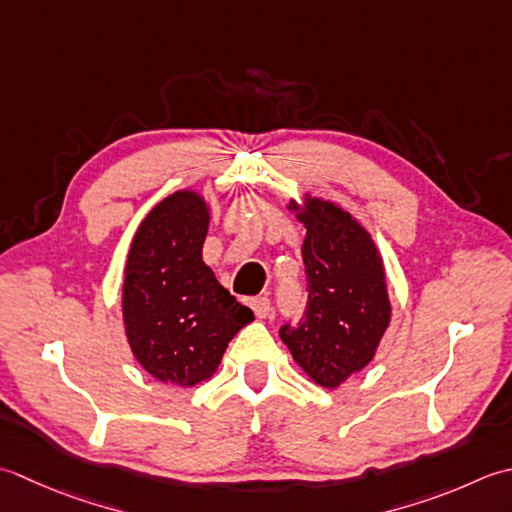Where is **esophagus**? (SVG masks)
Instances as JSON below:
<instances>
[{
  "label": "esophagus",
  "instance_id": "esophagus-1",
  "mask_svg": "<svg viewBox=\"0 0 512 512\" xmlns=\"http://www.w3.org/2000/svg\"><path fill=\"white\" fill-rule=\"evenodd\" d=\"M249 307L254 309V314L258 318H267L269 311H271V302H269L267 296H256V298L249 300Z\"/></svg>",
  "mask_w": 512,
  "mask_h": 512
}]
</instances>
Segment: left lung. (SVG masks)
Listing matches in <instances>:
<instances>
[{
  "instance_id": "8db88e82",
  "label": "left lung",
  "mask_w": 512,
  "mask_h": 512,
  "mask_svg": "<svg viewBox=\"0 0 512 512\" xmlns=\"http://www.w3.org/2000/svg\"><path fill=\"white\" fill-rule=\"evenodd\" d=\"M289 210L307 229V307L296 327H280V338L311 380L336 389L373 360L389 327L382 256L367 229L336 203L305 196V205L291 201Z\"/></svg>"
}]
</instances>
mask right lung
I'll use <instances>...</instances> for the list:
<instances>
[{
  "label": "right lung",
  "mask_w": 512,
  "mask_h": 512,
  "mask_svg": "<svg viewBox=\"0 0 512 512\" xmlns=\"http://www.w3.org/2000/svg\"><path fill=\"white\" fill-rule=\"evenodd\" d=\"M205 198L181 190L143 218L123 278V325L152 378L176 387L212 378L238 331L254 320L203 263Z\"/></svg>",
  "instance_id": "right-lung-1"
}]
</instances>
